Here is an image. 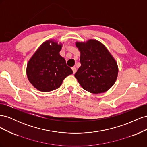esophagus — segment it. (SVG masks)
I'll return each instance as SVG.
<instances>
[{
	"label": "esophagus",
	"instance_id": "obj_1",
	"mask_svg": "<svg viewBox=\"0 0 147 147\" xmlns=\"http://www.w3.org/2000/svg\"><path fill=\"white\" fill-rule=\"evenodd\" d=\"M72 71H73V73H74V74H75V72H76V71H77L76 67H72Z\"/></svg>",
	"mask_w": 147,
	"mask_h": 147
}]
</instances>
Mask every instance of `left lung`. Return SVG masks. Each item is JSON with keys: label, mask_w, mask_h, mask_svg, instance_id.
I'll return each instance as SVG.
<instances>
[{"label": "left lung", "mask_w": 147, "mask_h": 147, "mask_svg": "<svg viewBox=\"0 0 147 147\" xmlns=\"http://www.w3.org/2000/svg\"><path fill=\"white\" fill-rule=\"evenodd\" d=\"M80 51L81 66L75 77L81 86L94 94L109 90L116 81L118 65L107 49L96 40L76 42Z\"/></svg>", "instance_id": "8db88e82"}]
</instances>
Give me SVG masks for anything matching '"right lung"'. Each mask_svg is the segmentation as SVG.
Masks as SVG:
<instances>
[{"label":"right lung","mask_w":147,"mask_h":147,"mask_svg":"<svg viewBox=\"0 0 147 147\" xmlns=\"http://www.w3.org/2000/svg\"><path fill=\"white\" fill-rule=\"evenodd\" d=\"M61 47V44L48 40L38 48L28 62L27 76L37 90L42 92L55 90L60 87L65 77L73 74L65 59L59 55Z\"/></svg>","instance_id":"obj_1"}]
</instances>
